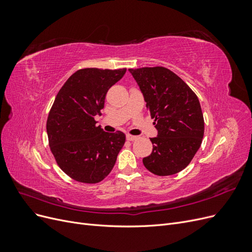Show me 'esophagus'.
I'll list each match as a JSON object with an SVG mask.
<instances>
[{"label": "esophagus", "instance_id": "esophagus-1", "mask_svg": "<svg viewBox=\"0 0 252 252\" xmlns=\"http://www.w3.org/2000/svg\"><path fill=\"white\" fill-rule=\"evenodd\" d=\"M126 138H127V140H128V141H135L136 139H138V136L131 135V134H127V135H126Z\"/></svg>", "mask_w": 252, "mask_h": 252}]
</instances>
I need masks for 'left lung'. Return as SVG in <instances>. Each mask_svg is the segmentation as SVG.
<instances>
[{
	"label": "left lung",
	"mask_w": 252,
	"mask_h": 252,
	"mask_svg": "<svg viewBox=\"0 0 252 252\" xmlns=\"http://www.w3.org/2000/svg\"><path fill=\"white\" fill-rule=\"evenodd\" d=\"M143 93L158 129L151 155L143 158L150 172L159 177L185 169L199 150L204 136L200 101L179 75L162 66L129 69Z\"/></svg>",
	"instance_id": "8db88e82"
}]
</instances>
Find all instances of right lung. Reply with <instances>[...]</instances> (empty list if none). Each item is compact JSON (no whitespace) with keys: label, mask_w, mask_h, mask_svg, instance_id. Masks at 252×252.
Instances as JSON below:
<instances>
[{"label":"right lung","mask_w":252,"mask_h":252,"mask_svg":"<svg viewBox=\"0 0 252 252\" xmlns=\"http://www.w3.org/2000/svg\"><path fill=\"white\" fill-rule=\"evenodd\" d=\"M125 72L126 68H83L65 82L51 106L46 123L49 147L60 168L74 181H103L124 146L125 134L104 132L94 116L101 114L106 94Z\"/></svg>","instance_id":"add662e5"}]
</instances>
